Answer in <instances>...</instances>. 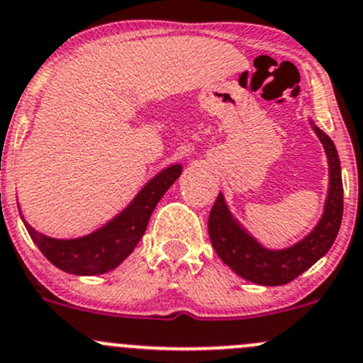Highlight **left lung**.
Segmentation results:
<instances>
[{
	"label": "left lung",
	"instance_id": "8db88e82",
	"mask_svg": "<svg viewBox=\"0 0 363 363\" xmlns=\"http://www.w3.org/2000/svg\"><path fill=\"white\" fill-rule=\"evenodd\" d=\"M310 125L325 150L329 163V188L322 217L304 238L284 249L264 247L236 219L226 198L219 193L208 216V236L220 261L245 280L257 285H285L311 268L333 247L342 219L341 162L333 139L320 130L310 118Z\"/></svg>",
	"mask_w": 363,
	"mask_h": 363
}]
</instances>
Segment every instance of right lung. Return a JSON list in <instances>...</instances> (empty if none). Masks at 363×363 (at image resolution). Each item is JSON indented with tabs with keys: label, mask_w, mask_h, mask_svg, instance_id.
<instances>
[{
	"label": "right lung",
	"mask_w": 363,
	"mask_h": 363,
	"mask_svg": "<svg viewBox=\"0 0 363 363\" xmlns=\"http://www.w3.org/2000/svg\"><path fill=\"white\" fill-rule=\"evenodd\" d=\"M181 172V163L160 170L137 191L123 211L101 228L78 238H53L34 230L22 216L18 201L17 207L33 242L55 268L79 277L104 274L118 268L132 254L146 231L152 211Z\"/></svg>",
	"instance_id": "right-lung-1"
}]
</instances>
